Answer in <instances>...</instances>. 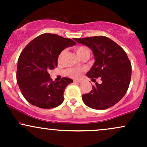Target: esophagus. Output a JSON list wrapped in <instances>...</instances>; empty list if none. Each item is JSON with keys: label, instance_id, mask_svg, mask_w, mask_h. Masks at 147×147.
Returning <instances> with one entry per match:
<instances>
[{"label": "esophagus", "instance_id": "esophagus-1", "mask_svg": "<svg viewBox=\"0 0 147 147\" xmlns=\"http://www.w3.org/2000/svg\"><path fill=\"white\" fill-rule=\"evenodd\" d=\"M74 82H75V83H81V81L80 80H74Z\"/></svg>", "mask_w": 147, "mask_h": 147}]
</instances>
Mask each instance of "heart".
Returning <instances> with one entry per match:
<instances>
[{
  "label": "heart",
  "instance_id": "b5f03b06",
  "mask_svg": "<svg viewBox=\"0 0 147 147\" xmlns=\"http://www.w3.org/2000/svg\"><path fill=\"white\" fill-rule=\"evenodd\" d=\"M75 50H76V53H77V55H78L79 58H80L82 56H83V55H86V54H90V50H89V49L85 46L77 47ZM62 55H63V52L60 54L59 56L58 57L59 62L60 61L61 59ZM82 70H80V69H77V68H70L67 70V74H68V75L72 77V78H79V77L81 76V75H82Z\"/></svg>",
  "mask_w": 147,
  "mask_h": 147
}]
</instances>
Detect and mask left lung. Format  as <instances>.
Here are the masks:
<instances>
[{"mask_svg":"<svg viewBox=\"0 0 147 147\" xmlns=\"http://www.w3.org/2000/svg\"><path fill=\"white\" fill-rule=\"evenodd\" d=\"M73 39L90 48L94 55L95 61L86 75L100 77L102 82L95 83L89 93L82 95L84 103L97 110L114 106L125 95L131 81V64L125 51L106 36Z\"/></svg>","mask_w":147,"mask_h":147,"instance_id":"obj_1","label":"left lung"}]
</instances>
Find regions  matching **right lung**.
I'll return each instance as SVG.
<instances>
[{
	"label": "right lung",
	"mask_w": 147,
	"mask_h": 147,
	"mask_svg": "<svg viewBox=\"0 0 147 147\" xmlns=\"http://www.w3.org/2000/svg\"><path fill=\"white\" fill-rule=\"evenodd\" d=\"M76 44L70 38L43 34L25 46L18 60L16 79L22 95L30 104L41 109H52L63 102V92L71 79L55 82L49 70L57 66L59 55L65 48Z\"/></svg>",
	"instance_id": "1"
}]
</instances>
